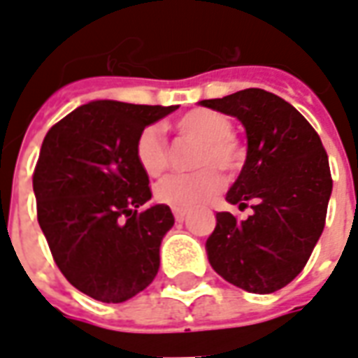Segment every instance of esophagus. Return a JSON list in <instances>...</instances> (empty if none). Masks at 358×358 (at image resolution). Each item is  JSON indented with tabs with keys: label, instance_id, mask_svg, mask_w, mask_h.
<instances>
[{
	"label": "esophagus",
	"instance_id": "esophagus-1",
	"mask_svg": "<svg viewBox=\"0 0 358 358\" xmlns=\"http://www.w3.org/2000/svg\"><path fill=\"white\" fill-rule=\"evenodd\" d=\"M172 213H174V218H176L178 222H182V220L187 217V210H184V209H174Z\"/></svg>",
	"mask_w": 358,
	"mask_h": 358
}]
</instances>
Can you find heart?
Segmentation results:
<instances>
[{"label": "heart", "instance_id": "b5f03b06", "mask_svg": "<svg viewBox=\"0 0 358 358\" xmlns=\"http://www.w3.org/2000/svg\"><path fill=\"white\" fill-rule=\"evenodd\" d=\"M174 126L182 138L199 141L194 157V166L199 171L192 174H171L163 178L155 186V197L157 201L172 209H194L209 201L222 186L220 174L212 166L232 174L243 161V149L232 136L234 124L224 113L213 109L187 110ZM134 153L141 171L151 178L161 176L169 166V145L161 128L157 126H145L138 134Z\"/></svg>", "mask_w": 358, "mask_h": 358}]
</instances>
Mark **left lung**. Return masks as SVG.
<instances>
[{"mask_svg":"<svg viewBox=\"0 0 358 358\" xmlns=\"http://www.w3.org/2000/svg\"><path fill=\"white\" fill-rule=\"evenodd\" d=\"M240 120L248 157L226 201L253 215L217 213L205 243L210 266L249 293L282 289L305 268L326 222L331 174L322 141L293 105L259 88L203 99Z\"/></svg>","mask_w":358,"mask_h":358,"instance_id":"1","label":"left lung"}]
</instances>
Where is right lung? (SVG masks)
<instances>
[{"label": "right lung", "mask_w": 358, "mask_h": 358, "mask_svg": "<svg viewBox=\"0 0 358 358\" xmlns=\"http://www.w3.org/2000/svg\"><path fill=\"white\" fill-rule=\"evenodd\" d=\"M176 109L90 101L43 138L32 178L38 222L63 276L92 299H132L159 272L174 217L163 203L141 210L151 189L134 145L145 126Z\"/></svg>", "instance_id": "obj_1"}]
</instances>
